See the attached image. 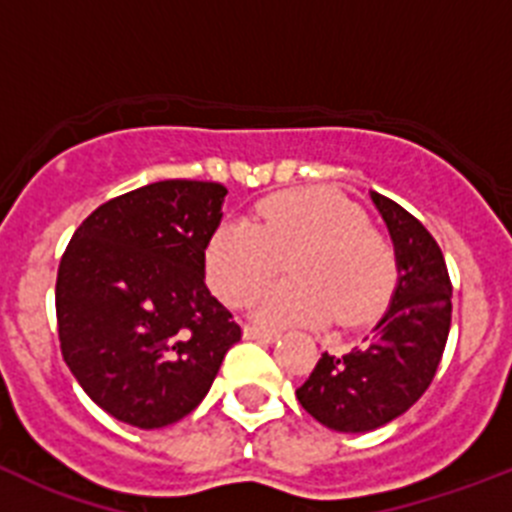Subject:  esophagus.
I'll return each instance as SVG.
<instances>
[{
    "instance_id": "obj_1",
    "label": "esophagus",
    "mask_w": 512,
    "mask_h": 512,
    "mask_svg": "<svg viewBox=\"0 0 512 512\" xmlns=\"http://www.w3.org/2000/svg\"><path fill=\"white\" fill-rule=\"evenodd\" d=\"M243 336L253 338V341H277L279 330L266 328V325H246V328H243Z\"/></svg>"
}]
</instances>
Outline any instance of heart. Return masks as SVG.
Segmentation results:
<instances>
[{
	"label": "heart",
	"mask_w": 512,
	"mask_h": 512,
	"mask_svg": "<svg viewBox=\"0 0 512 512\" xmlns=\"http://www.w3.org/2000/svg\"><path fill=\"white\" fill-rule=\"evenodd\" d=\"M287 261L292 279L266 289L253 312L269 323H369L397 284V253L364 210L333 189H284L251 223L220 225L205 248L207 284L233 307L251 300Z\"/></svg>",
	"instance_id": "obj_1"
}]
</instances>
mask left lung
Instances as JSON below:
<instances>
[{"mask_svg":"<svg viewBox=\"0 0 512 512\" xmlns=\"http://www.w3.org/2000/svg\"><path fill=\"white\" fill-rule=\"evenodd\" d=\"M395 241V297L372 336L343 356L325 351L297 387L302 408L333 431L366 433L420 400L436 377L451 328V279L443 253L418 217L372 192Z\"/></svg>","mask_w":512,"mask_h":512,"instance_id":"1","label":"left lung"}]
</instances>
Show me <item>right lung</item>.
Masks as SVG:
<instances>
[{
    "instance_id": "add662e5",
    "label": "right lung",
    "mask_w": 512,
    "mask_h": 512,
    "mask_svg": "<svg viewBox=\"0 0 512 512\" xmlns=\"http://www.w3.org/2000/svg\"><path fill=\"white\" fill-rule=\"evenodd\" d=\"M228 189L166 179L112 197L76 228L58 264L63 361L104 413L164 428L202 402L235 323L205 284V248Z\"/></svg>"
}]
</instances>
